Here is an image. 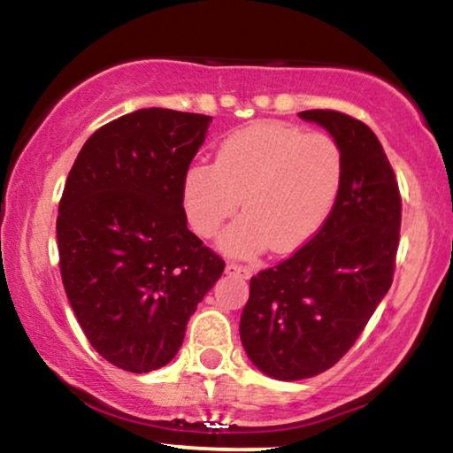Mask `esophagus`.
I'll list each match as a JSON object with an SVG mask.
<instances>
[{
    "label": "esophagus",
    "instance_id": "34e87169",
    "mask_svg": "<svg viewBox=\"0 0 453 453\" xmlns=\"http://www.w3.org/2000/svg\"><path fill=\"white\" fill-rule=\"evenodd\" d=\"M226 273L227 275H236V277H250V271L242 267V265H236V263H227L226 265Z\"/></svg>",
    "mask_w": 453,
    "mask_h": 453
}]
</instances>
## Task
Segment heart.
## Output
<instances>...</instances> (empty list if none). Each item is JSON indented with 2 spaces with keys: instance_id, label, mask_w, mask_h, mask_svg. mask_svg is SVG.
Returning a JSON list of instances; mask_svg holds the SVG:
<instances>
[{
  "instance_id": "obj_1",
  "label": "heart",
  "mask_w": 453,
  "mask_h": 453,
  "mask_svg": "<svg viewBox=\"0 0 453 453\" xmlns=\"http://www.w3.org/2000/svg\"><path fill=\"white\" fill-rule=\"evenodd\" d=\"M342 147L323 132L258 122L232 132L215 165L192 164L182 178V207L192 230L215 236L240 207L244 215L221 234L234 257L269 246L294 252L312 240L334 211L343 184Z\"/></svg>"
}]
</instances>
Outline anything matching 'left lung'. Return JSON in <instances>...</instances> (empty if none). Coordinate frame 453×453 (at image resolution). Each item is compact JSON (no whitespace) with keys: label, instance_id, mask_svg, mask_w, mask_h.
Masks as SVG:
<instances>
[{"label":"left lung","instance_id":"1","mask_svg":"<svg viewBox=\"0 0 453 453\" xmlns=\"http://www.w3.org/2000/svg\"><path fill=\"white\" fill-rule=\"evenodd\" d=\"M340 144L346 172L337 203L312 240L250 280L240 340L267 377L298 381L352 348L394 281L402 198L369 126L331 110L300 111Z\"/></svg>","mask_w":453,"mask_h":453}]
</instances>
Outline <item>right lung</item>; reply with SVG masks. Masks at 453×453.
Returning <instances> with one entry per match:
<instances>
[{
    "instance_id": "add662e5",
    "label": "right lung",
    "mask_w": 453,
    "mask_h": 453,
    "mask_svg": "<svg viewBox=\"0 0 453 453\" xmlns=\"http://www.w3.org/2000/svg\"><path fill=\"white\" fill-rule=\"evenodd\" d=\"M211 119L126 113L90 134L65 180L56 226L64 289L90 346L118 369L170 363L226 267L182 207V178Z\"/></svg>"
}]
</instances>
